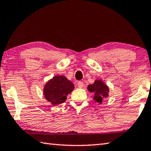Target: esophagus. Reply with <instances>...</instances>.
<instances>
[{"mask_svg":"<svg viewBox=\"0 0 151 151\" xmlns=\"http://www.w3.org/2000/svg\"><path fill=\"white\" fill-rule=\"evenodd\" d=\"M77 85H78V88H83V87H84V83H83L82 82H81V81H80V82H78V84H77Z\"/></svg>","mask_w":151,"mask_h":151,"instance_id":"1","label":"esophagus"}]
</instances>
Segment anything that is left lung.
Masks as SVG:
<instances>
[{
  "label": "left lung",
  "mask_w": 151,
  "mask_h": 151,
  "mask_svg": "<svg viewBox=\"0 0 151 151\" xmlns=\"http://www.w3.org/2000/svg\"><path fill=\"white\" fill-rule=\"evenodd\" d=\"M88 89L89 92L93 93V99L99 104L102 103V99L106 98L108 96L109 88L101 80H97L93 84L89 85Z\"/></svg>",
  "instance_id": "obj_1"
}]
</instances>
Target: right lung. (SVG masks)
I'll list each match as a JSON object with an SVG mask.
<instances>
[{
	"mask_svg": "<svg viewBox=\"0 0 151 151\" xmlns=\"http://www.w3.org/2000/svg\"><path fill=\"white\" fill-rule=\"evenodd\" d=\"M74 85L63 76H56L48 81L43 89L47 100L52 105H58L65 102L67 95L73 91Z\"/></svg>",
	"mask_w": 151,
	"mask_h": 151,
	"instance_id": "obj_1",
	"label": "right lung"
}]
</instances>
